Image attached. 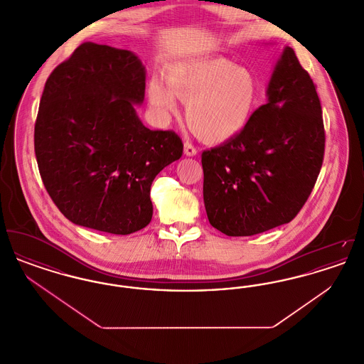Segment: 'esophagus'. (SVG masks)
Here are the masks:
<instances>
[{"label":"esophagus","mask_w":364,"mask_h":364,"mask_svg":"<svg viewBox=\"0 0 364 364\" xmlns=\"http://www.w3.org/2000/svg\"><path fill=\"white\" fill-rule=\"evenodd\" d=\"M184 154L187 156H195L198 154V150L191 144L190 141L184 143Z\"/></svg>","instance_id":"esophagus-1"}]
</instances>
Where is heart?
Segmentation results:
<instances>
[{
	"instance_id": "obj_1",
	"label": "heart",
	"mask_w": 364,
	"mask_h": 364,
	"mask_svg": "<svg viewBox=\"0 0 364 364\" xmlns=\"http://www.w3.org/2000/svg\"><path fill=\"white\" fill-rule=\"evenodd\" d=\"M164 82L154 77L147 97L161 120L180 112L177 98L187 104L191 131L206 143L221 144L239 136L259 101L255 75L224 57H203L168 67Z\"/></svg>"
}]
</instances>
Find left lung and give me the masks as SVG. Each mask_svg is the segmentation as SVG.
Segmentation results:
<instances>
[{
  "label": "left lung",
  "instance_id": "1",
  "mask_svg": "<svg viewBox=\"0 0 364 364\" xmlns=\"http://www.w3.org/2000/svg\"><path fill=\"white\" fill-rule=\"evenodd\" d=\"M266 97L239 136L202 154L208 221L226 236H254L291 223L322 166L321 102L292 48L279 54Z\"/></svg>",
  "mask_w": 364,
  "mask_h": 364
}]
</instances>
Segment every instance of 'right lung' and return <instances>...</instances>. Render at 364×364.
Masks as SVG:
<instances>
[{
  "label": "right lung",
  "mask_w": 364,
  "mask_h": 364,
  "mask_svg": "<svg viewBox=\"0 0 364 364\" xmlns=\"http://www.w3.org/2000/svg\"><path fill=\"white\" fill-rule=\"evenodd\" d=\"M144 90L135 53L92 42L46 80L35 156L53 202L75 225L129 235L150 224L151 183L181 156L183 143L140 122Z\"/></svg>",
  "instance_id": "add662e5"
}]
</instances>
